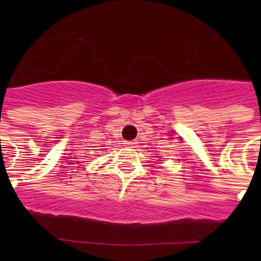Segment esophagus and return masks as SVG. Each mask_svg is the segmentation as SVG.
<instances>
[{
  "label": "esophagus",
  "mask_w": 261,
  "mask_h": 261,
  "mask_svg": "<svg viewBox=\"0 0 261 261\" xmlns=\"http://www.w3.org/2000/svg\"><path fill=\"white\" fill-rule=\"evenodd\" d=\"M136 141H126V145L128 146V147H135V146H136Z\"/></svg>",
  "instance_id": "obj_1"
}]
</instances>
